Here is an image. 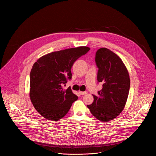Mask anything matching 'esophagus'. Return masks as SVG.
Masks as SVG:
<instances>
[{"instance_id":"1","label":"esophagus","mask_w":156,"mask_h":156,"mask_svg":"<svg viewBox=\"0 0 156 156\" xmlns=\"http://www.w3.org/2000/svg\"><path fill=\"white\" fill-rule=\"evenodd\" d=\"M79 93H80V94L81 96H83V95H84V94H86L87 93V92H86V91H84V92H82V91H80V92H79Z\"/></svg>"}]
</instances>
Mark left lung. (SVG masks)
<instances>
[{"instance_id": "obj_1", "label": "left lung", "mask_w": 156, "mask_h": 156, "mask_svg": "<svg viewBox=\"0 0 156 156\" xmlns=\"http://www.w3.org/2000/svg\"><path fill=\"white\" fill-rule=\"evenodd\" d=\"M95 62L98 83H102V88L97 96L93 94V103L87 107L98 120L105 122L117 117L124 108L129 91V76L121 58L107 48L97 51Z\"/></svg>"}]
</instances>
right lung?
Listing matches in <instances>:
<instances>
[{"mask_svg": "<svg viewBox=\"0 0 156 156\" xmlns=\"http://www.w3.org/2000/svg\"><path fill=\"white\" fill-rule=\"evenodd\" d=\"M90 50L83 46L53 52L34 63L30 73V99L43 117L53 121L61 119L78 99L70 87L64 90L63 86L72 79L74 62Z\"/></svg>", "mask_w": 156, "mask_h": 156, "instance_id": "1", "label": "right lung"}]
</instances>
